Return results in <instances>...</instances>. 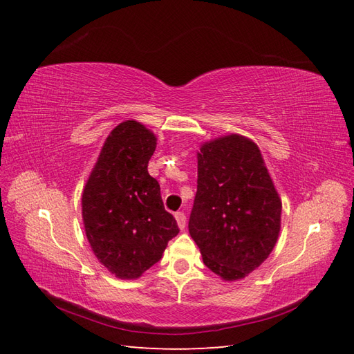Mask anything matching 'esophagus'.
<instances>
[{"label": "esophagus", "instance_id": "esophagus-1", "mask_svg": "<svg viewBox=\"0 0 354 354\" xmlns=\"http://www.w3.org/2000/svg\"><path fill=\"white\" fill-rule=\"evenodd\" d=\"M174 217H176V220H177V224H178V227L183 230L185 227H186V214L183 212V211H177L176 214H174Z\"/></svg>", "mask_w": 354, "mask_h": 354}]
</instances>
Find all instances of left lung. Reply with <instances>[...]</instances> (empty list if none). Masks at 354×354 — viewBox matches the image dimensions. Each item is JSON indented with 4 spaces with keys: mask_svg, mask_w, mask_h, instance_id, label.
Segmentation results:
<instances>
[{
    "mask_svg": "<svg viewBox=\"0 0 354 354\" xmlns=\"http://www.w3.org/2000/svg\"><path fill=\"white\" fill-rule=\"evenodd\" d=\"M282 203L260 149L232 134L198 153V190L189 233L209 270L224 281L242 279L274 248Z\"/></svg>",
    "mask_w": 354,
    "mask_h": 354,
    "instance_id": "8db88e82",
    "label": "left lung"
}]
</instances>
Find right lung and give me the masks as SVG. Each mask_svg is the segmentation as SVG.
I'll return each instance as SVG.
<instances>
[{
	"label": "right lung",
	"mask_w": 354,
	"mask_h": 354,
	"mask_svg": "<svg viewBox=\"0 0 354 354\" xmlns=\"http://www.w3.org/2000/svg\"><path fill=\"white\" fill-rule=\"evenodd\" d=\"M155 147L153 133L140 122L120 124L106 138L82 194L91 250L121 279H136L151 269L180 232L165 211L159 183L147 173Z\"/></svg>",
	"instance_id": "1"
}]
</instances>
